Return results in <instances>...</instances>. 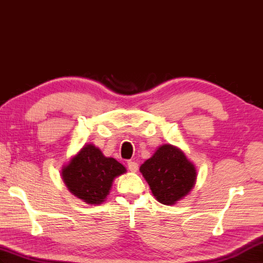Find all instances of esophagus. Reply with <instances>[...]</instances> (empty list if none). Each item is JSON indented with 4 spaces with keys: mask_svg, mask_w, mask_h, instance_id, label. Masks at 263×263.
<instances>
[{
    "mask_svg": "<svg viewBox=\"0 0 263 263\" xmlns=\"http://www.w3.org/2000/svg\"><path fill=\"white\" fill-rule=\"evenodd\" d=\"M127 169H129L132 173H137L139 169V164L136 161H132V160L127 161Z\"/></svg>",
    "mask_w": 263,
    "mask_h": 263,
    "instance_id": "34e87169",
    "label": "esophagus"
}]
</instances>
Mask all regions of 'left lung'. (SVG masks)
<instances>
[{"instance_id":"8db88e82","label":"left lung","mask_w":263,"mask_h":263,"mask_svg":"<svg viewBox=\"0 0 263 263\" xmlns=\"http://www.w3.org/2000/svg\"><path fill=\"white\" fill-rule=\"evenodd\" d=\"M140 173L148 182L156 199L163 205H174L192 191L196 182V169L180 149L172 144L160 145L145 160Z\"/></svg>"}]
</instances>
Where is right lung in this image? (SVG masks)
Listing matches in <instances>:
<instances>
[{"label":"right lung","instance_id":"obj_1","mask_svg":"<svg viewBox=\"0 0 263 263\" xmlns=\"http://www.w3.org/2000/svg\"><path fill=\"white\" fill-rule=\"evenodd\" d=\"M125 172L114 158L105 157L94 144H86L64 166L62 176L74 196L89 205H100L109 194L114 178Z\"/></svg>","mask_w":263,"mask_h":263}]
</instances>
